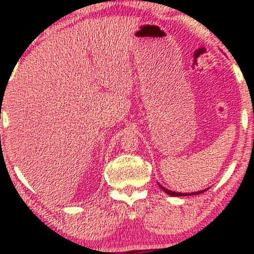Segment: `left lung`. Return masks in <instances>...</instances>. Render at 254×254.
<instances>
[{
  "mask_svg": "<svg viewBox=\"0 0 254 254\" xmlns=\"http://www.w3.org/2000/svg\"><path fill=\"white\" fill-rule=\"evenodd\" d=\"M158 186L161 187V189L164 190V192L166 193V194H169V195H172V196H189V195H196V194H201V193H203V192H206L207 190H199V192H193V193H179V192H172V190H168V189H165V187H163L162 185H159L158 184Z\"/></svg>",
  "mask_w": 254,
  "mask_h": 254,
  "instance_id": "1",
  "label": "left lung"
}]
</instances>
